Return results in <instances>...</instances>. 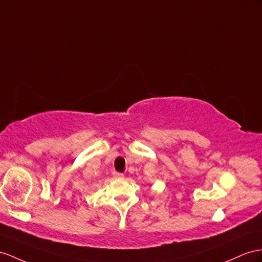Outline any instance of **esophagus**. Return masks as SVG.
I'll return each mask as SVG.
<instances>
[{
	"label": "esophagus",
	"mask_w": 262,
	"mask_h": 262,
	"mask_svg": "<svg viewBox=\"0 0 262 262\" xmlns=\"http://www.w3.org/2000/svg\"><path fill=\"white\" fill-rule=\"evenodd\" d=\"M113 175H114V177H115V178H123L124 177V175H123L122 172H117V171L114 172Z\"/></svg>",
	"instance_id": "1"
}]
</instances>
